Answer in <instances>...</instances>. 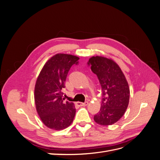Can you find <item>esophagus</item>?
<instances>
[{"mask_svg": "<svg viewBox=\"0 0 160 160\" xmlns=\"http://www.w3.org/2000/svg\"><path fill=\"white\" fill-rule=\"evenodd\" d=\"M89 104V103L88 102V101H86V102L85 103H82V102H77V105L79 106V107H81V106H86L88 105Z\"/></svg>", "mask_w": 160, "mask_h": 160, "instance_id": "34e87169", "label": "esophagus"}]
</instances>
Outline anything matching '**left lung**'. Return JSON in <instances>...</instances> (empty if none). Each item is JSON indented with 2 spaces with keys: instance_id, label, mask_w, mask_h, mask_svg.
I'll return each mask as SVG.
<instances>
[{
  "instance_id": "obj_1",
  "label": "left lung",
  "mask_w": 160,
  "mask_h": 160,
  "mask_svg": "<svg viewBox=\"0 0 160 160\" xmlns=\"http://www.w3.org/2000/svg\"><path fill=\"white\" fill-rule=\"evenodd\" d=\"M88 64L98 76L102 89V103L94 121L101 125H109L122 118L129 100V88L119 65L111 59L101 56L91 57Z\"/></svg>"
}]
</instances>
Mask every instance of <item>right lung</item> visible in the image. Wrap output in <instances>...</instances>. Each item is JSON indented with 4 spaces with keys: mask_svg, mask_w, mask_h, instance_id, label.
Returning <instances> with one entry per match:
<instances>
[{
    "mask_svg": "<svg viewBox=\"0 0 160 160\" xmlns=\"http://www.w3.org/2000/svg\"><path fill=\"white\" fill-rule=\"evenodd\" d=\"M79 58L58 53L48 60L38 75L35 87V103L37 113L45 126L62 130L72 123L75 115L73 103L62 99V92L68 72Z\"/></svg>",
    "mask_w": 160,
    "mask_h": 160,
    "instance_id": "add662e5",
    "label": "right lung"
}]
</instances>
